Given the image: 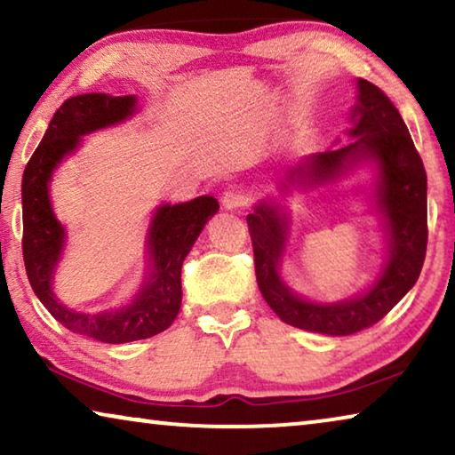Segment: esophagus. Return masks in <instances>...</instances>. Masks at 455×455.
Listing matches in <instances>:
<instances>
[{
	"label": "esophagus",
	"mask_w": 455,
	"mask_h": 455,
	"mask_svg": "<svg viewBox=\"0 0 455 455\" xmlns=\"http://www.w3.org/2000/svg\"><path fill=\"white\" fill-rule=\"evenodd\" d=\"M220 203H222V206H225L227 211H236V209H241V206H244V204H246V195H244V190H243V188H238V187H228L225 192H222Z\"/></svg>",
	"instance_id": "esophagus-1"
}]
</instances>
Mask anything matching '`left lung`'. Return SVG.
I'll list each match as a JSON object with an SVG mask.
<instances>
[{"label":"left lung","instance_id":"8db88e82","mask_svg":"<svg viewBox=\"0 0 455 455\" xmlns=\"http://www.w3.org/2000/svg\"><path fill=\"white\" fill-rule=\"evenodd\" d=\"M357 102L345 136L335 148L311 154L287 166L246 217L255 251V273L267 305L279 319L303 331L343 337L383 319L418 281L427 246V176L402 114L383 92L357 78ZM374 172L368 191L386 238L384 263L376 279L341 302H315L283 281L282 260L290 237L286 198L292 191L334 186L355 170Z\"/></svg>","mask_w":455,"mask_h":455}]
</instances>
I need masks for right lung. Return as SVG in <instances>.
<instances>
[{
	"label": "right lung",
	"instance_id": "add662e5",
	"mask_svg": "<svg viewBox=\"0 0 455 455\" xmlns=\"http://www.w3.org/2000/svg\"><path fill=\"white\" fill-rule=\"evenodd\" d=\"M136 112L138 98L134 94H80L66 100L53 114L21 179L24 263L29 284L61 325L112 345L148 339L172 325L182 303L184 259L206 222L219 211V200L209 195L188 203L158 204L146 230L140 287L118 309L76 311L56 295L53 281L68 244V230L53 212L50 196L53 172L82 148L84 136L124 124Z\"/></svg>",
	"mask_w": 455,
	"mask_h": 455
}]
</instances>
